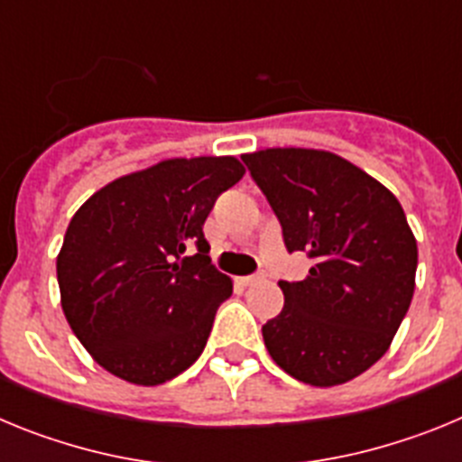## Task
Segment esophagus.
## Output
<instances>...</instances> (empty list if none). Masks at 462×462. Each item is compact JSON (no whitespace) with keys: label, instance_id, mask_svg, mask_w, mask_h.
I'll return each instance as SVG.
<instances>
[{"label":"esophagus","instance_id":"34e87169","mask_svg":"<svg viewBox=\"0 0 462 462\" xmlns=\"http://www.w3.org/2000/svg\"><path fill=\"white\" fill-rule=\"evenodd\" d=\"M259 280H263V275H247V277H240V284H243V287H250V284H254V282H259Z\"/></svg>","mask_w":462,"mask_h":462}]
</instances>
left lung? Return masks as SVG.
Instances as JSON below:
<instances>
[{
	"mask_svg": "<svg viewBox=\"0 0 462 462\" xmlns=\"http://www.w3.org/2000/svg\"><path fill=\"white\" fill-rule=\"evenodd\" d=\"M289 252L314 266L280 282L284 308L261 333L273 361L310 386H337L389 352L414 296L419 250L400 201L326 150L243 154Z\"/></svg>",
	"mask_w": 462,
	"mask_h": 462,
	"instance_id": "left-lung-1",
	"label": "left lung"
}]
</instances>
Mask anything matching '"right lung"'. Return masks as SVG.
Returning <instances> with one entry per match:
<instances>
[{"instance_id": "add662e5", "label": "right lung", "mask_w": 462, "mask_h": 462, "mask_svg": "<svg viewBox=\"0 0 462 462\" xmlns=\"http://www.w3.org/2000/svg\"><path fill=\"white\" fill-rule=\"evenodd\" d=\"M245 175L236 157H175L122 175L76 210L57 254L69 326L110 374L157 386L201 356L234 282L203 222ZM189 246L197 254L185 257Z\"/></svg>"}]
</instances>
